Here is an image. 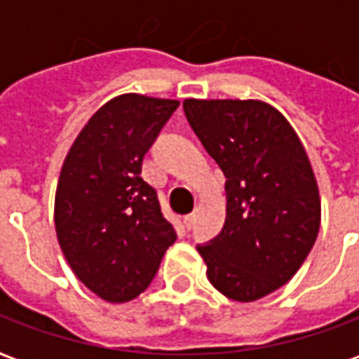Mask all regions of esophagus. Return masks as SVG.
<instances>
[{"mask_svg": "<svg viewBox=\"0 0 359 359\" xmlns=\"http://www.w3.org/2000/svg\"><path fill=\"white\" fill-rule=\"evenodd\" d=\"M194 221H196L194 213H190V215H187V217H184V226H187L188 231H190V229L194 226Z\"/></svg>", "mask_w": 359, "mask_h": 359, "instance_id": "esophagus-1", "label": "esophagus"}]
</instances>
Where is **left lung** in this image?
Here are the masks:
<instances>
[{
	"instance_id": "1",
	"label": "left lung",
	"mask_w": 359,
	"mask_h": 359,
	"mask_svg": "<svg viewBox=\"0 0 359 359\" xmlns=\"http://www.w3.org/2000/svg\"><path fill=\"white\" fill-rule=\"evenodd\" d=\"M184 115L226 177L223 231L198 246L208 278L236 302L288 283L316 244L321 200L298 134L269 103L184 100Z\"/></svg>"
}]
</instances>
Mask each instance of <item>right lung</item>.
Returning a JSON list of instances; mask_svg holds the SVG:
<instances>
[{
  "mask_svg": "<svg viewBox=\"0 0 359 359\" xmlns=\"http://www.w3.org/2000/svg\"><path fill=\"white\" fill-rule=\"evenodd\" d=\"M179 107L140 94L113 97L69 149L55 192L59 246L100 298L123 304L144 292L177 241L142 159Z\"/></svg>",
  "mask_w": 359,
  "mask_h": 359,
  "instance_id": "1",
  "label": "right lung"
}]
</instances>
